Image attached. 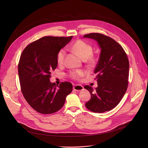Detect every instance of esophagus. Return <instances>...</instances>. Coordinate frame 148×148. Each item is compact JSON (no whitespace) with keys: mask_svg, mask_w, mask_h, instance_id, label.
Returning a JSON list of instances; mask_svg holds the SVG:
<instances>
[{"mask_svg":"<svg viewBox=\"0 0 148 148\" xmlns=\"http://www.w3.org/2000/svg\"><path fill=\"white\" fill-rule=\"evenodd\" d=\"M73 89L76 91H80V90H82L84 89V87L82 86V85H75L74 86H73Z\"/></svg>","mask_w":148,"mask_h":148,"instance_id":"34e87169","label":"esophagus"}]
</instances>
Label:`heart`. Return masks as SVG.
I'll return each instance as SVG.
<instances>
[{"mask_svg": "<svg viewBox=\"0 0 148 148\" xmlns=\"http://www.w3.org/2000/svg\"><path fill=\"white\" fill-rule=\"evenodd\" d=\"M72 49L76 52L83 59H89L93 53V48L91 45L82 40H77L72 46ZM66 54L65 48H61L59 50L56 55L57 62L59 64L64 63ZM85 75V71L82 69H75L69 72V76L73 79L80 80V78Z\"/></svg>", "mask_w": 148, "mask_h": 148, "instance_id": "obj_1", "label": "heart"}]
</instances>
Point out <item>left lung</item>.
Returning <instances> with one entry per match:
<instances>
[{
    "mask_svg": "<svg viewBox=\"0 0 148 148\" xmlns=\"http://www.w3.org/2000/svg\"><path fill=\"white\" fill-rule=\"evenodd\" d=\"M84 38L97 41L101 48L100 58L94 72L98 86L93 89L85 85L91 95L86 108L95 113L109 111L117 106L124 96L128 85L129 63L127 53L118 42L100 33H90Z\"/></svg>",
    "mask_w": 148,
    "mask_h": 148,
    "instance_id": "left-lung-1",
    "label": "left lung"
}]
</instances>
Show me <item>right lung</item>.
<instances>
[{"label": "right lung", "mask_w": 148, "mask_h": 148, "mask_svg": "<svg viewBox=\"0 0 148 148\" xmlns=\"http://www.w3.org/2000/svg\"><path fill=\"white\" fill-rule=\"evenodd\" d=\"M69 37L44 36L29 44L21 53L18 64L21 90L28 104L36 112L49 114L59 110L72 84L51 83V71L58 65L56 55L71 41Z\"/></svg>", "instance_id": "obj_1"}]
</instances>
